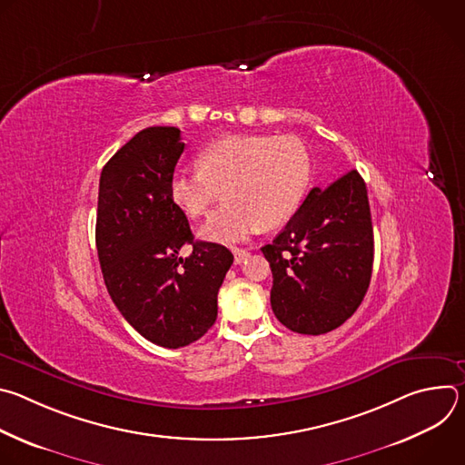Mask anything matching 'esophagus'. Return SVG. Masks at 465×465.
I'll use <instances>...</instances> for the list:
<instances>
[{"label": "esophagus", "instance_id": "1", "mask_svg": "<svg viewBox=\"0 0 465 465\" xmlns=\"http://www.w3.org/2000/svg\"><path fill=\"white\" fill-rule=\"evenodd\" d=\"M233 257H235V264H241L248 257V252L242 248H233Z\"/></svg>", "mask_w": 465, "mask_h": 465}]
</instances>
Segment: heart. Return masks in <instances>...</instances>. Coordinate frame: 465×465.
Segmentation results:
<instances>
[{
    "label": "heart",
    "mask_w": 465,
    "mask_h": 465,
    "mask_svg": "<svg viewBox=\"0 0 465 465\" xmlns=\"http://www.w3.org/2000/svg\"><path fill=\"white\" fill-rule=\"evenodd\" d=\"M196 165V171L173 173L169 194L182 213L198 219L223 191L226 203L201 228L204 239L217 242L285 224L298 212L312 176L309 149L294 136H223L198 153Z\"/></svg>",
    "instance_id": "obj_1"
}]
</instances>
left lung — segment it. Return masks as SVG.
<instances>
[{
  "label": "left lung",
  "instance_id": "1",
  "mask_svg": "<svg viewBox=\"0 0 465 465\" xmlns=\"http://www.w3.org/2000/svg\"><path fill=\"white\" fill-rule=\"evenodd\" d=\"M271 262V303L294 333L323 335L361 305L373 267V228L368 191L353 169L312 187L303 204L261 248Z\"/></svg>",
  "mask_w": 465,
  "mask_h": 465
}]
</instances>
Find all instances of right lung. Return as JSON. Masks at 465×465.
I'll use <instances>...</instances> for the list:
<instances>
[{"mask_svg":"<svg viewBox=\"0 0 465 465\" xmlns=\"http://www.w3.org/2000/svg\"><path fill=\"white\" fill-rule=\"evenodd\" d=\"M185 143L176 126H149L103 167L95 242L108 294L124 320L156 346L176 350L208 333L233 255L193 241L169 180ZM193 243L183 260L177 252Z\"/></svg>","mask_w":465,"mask_h":465,"instance_id":"right-lung-1","label":"right lung"}]
</instances>
